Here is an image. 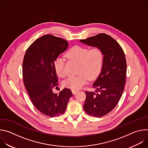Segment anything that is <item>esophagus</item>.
Returning a JSON list of instances; mask_svg holds the SVG:
<instances>
[{
  "label": "esophagus",
  "instance_id": "34e87169",
  "mask_svg": "<svg viewBox=\"0 0 148 148\" xmlns=\"http://www.w3.org/2000/svg\"><path fill=\"white\" fill-rule=\"evenodd\" d=\"M77 92H78V90H72V92L73 94H76Z\"/></svg>",
  "mask_w": 148,
  "mask_h": 148
}]
</instances>
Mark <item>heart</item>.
Returning <instances> with one entry per match:
<instances>
[{
  "label": "heart",
  "mask_w": 148,
  "mask_h": 148,
  "mask_svg": "<svg viewBox=\"0 0 148 148\" xmlns=\"http://www.w3.org/2000/svg\"><path fill=\"white\" fill-rule=\"evenodd\" d=\"M66 57L78 63L79 75L69 77L62 82L63 86L73 90L81 88L87 82L88 78L90 80L95 79L102 68L103 54L101 50L97 47L89 49L86 47L75 46L67 51ZM54 68L58 77H66L63 58L58 57L56 59Z\"/></svg>",
  "instance_id": "heart-1"
}]
</instances>
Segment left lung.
I'll return each instance as SVG.
<instances>
[{
    "label": "left lung",
    "instance_id": "obj_1",
    "mask_svg": "<svg viewBox=\"0 0 148 148\" xmlns=\"http://www.w3.org/2000/svg\"><path fill=\"white\" fill-rule=\"evenodd\" d=\"M80 41L99 48L103 56L101 72L92 84L96 90L85 91L86 99L83 106L88 115L101 117L115 107L122 95L126 73L125 54L118 42L105 33Z\"/></svg>",
    "mask_w": 148,
    "mask_h": 148
}]
</instances>
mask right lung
<instances>
[{
    "mask_svg": "<svg viewBox=\"0 0 148 148\" xmlns=\"http://www.w3.org/2000/svg\"><path fill=\"white\" fill-rule=\"evenodd\" d=\"M68 46L64 39L50 34L43 36L29 47L23 61V78L30 98L40 112L50 117L64 114L73 95L69 88L59 94L53 91L58 86L54 62Z\"/></svg>",
    "mask_w": 148,
    "mask_h": 148,
    "instance_id": "right-lung-1",
    "label": "right lung"
}]
</instances>
